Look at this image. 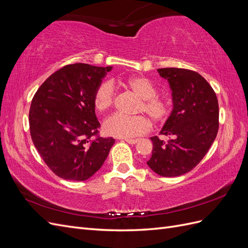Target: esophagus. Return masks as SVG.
<instances>
[{"label":"esophagus","instance_id":"34e87169","mask_svg":"<svg viewBox=\"0 0 248 248\" xmlns=\"http://www.w3.org/2000/svg\"><path fill=\"white\" fill-rule=\"evenodd\" d=\"M125 140L128 142V144H130V145H136L137 142L139 141V140H134V139H125Z\"/></svg>","mask_w":248,"mask_h":248}]
</instances>
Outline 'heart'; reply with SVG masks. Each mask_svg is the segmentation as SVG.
<instances>
[{"label":"heart","mask_w":248,"mask_h":248,"mask_svg":"<svg viewBox=\"0 0 248 248\" xmlns=\"http://www.w3.org/2000/svg\"><path fill=\"white\" fill-rule=\"evenodd\" d=\"M141 99L139 111L146 112L155 123H161L170 114V102L164 97L157 96V88L146 77H134L124 81ZM115 100V88L110 81H103L96 89L94 106L99 111L108 109ZM150 121L145 116H124L115 114L103 122V130L108 136L119 139H130L141 136L150 130Z\"/></svg>","instance_id":"obj_1"}]
</instances>
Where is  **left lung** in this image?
<instances>
[{
    "mask_svg": "<svg viewBox=\"0 0 248 248\" xmlns=\"http://www.w3.org/2000/svg\"><path fill=\"white\" fill-rule=\"evenodd\" d=\"M169 81L172 109L160 134L152 137L149 168L162 177H178L190 171L204 158L218 131V101L212 87L196 71L159 68Z\"/></svg>",
    "mask_w": 248,
    "mask_h": 248,
    "instance_id": "1",
    "label": "left lung"
}]
</instances>
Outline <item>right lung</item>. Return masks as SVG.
<instances>
[{
	"mask_svg": "<svg viewBox=\"0 0 248 248\" xmlns=\"http://www.w3.org/2000/svg\"><path fill=\"white\" fill-rule=\"evenodd\" d=\"M111 66H64L37 90L29 112L31 138L58 177L85 181L106 161L115 144L98 136L94 94Z\"/></svg>",
	"mask_w": 248,
	"mask_h": 248,
	"instance_id": "add662e5",
	"label": "right lung"
}]
</instances>
